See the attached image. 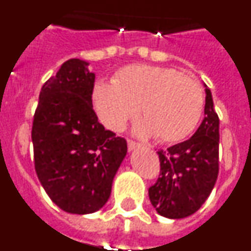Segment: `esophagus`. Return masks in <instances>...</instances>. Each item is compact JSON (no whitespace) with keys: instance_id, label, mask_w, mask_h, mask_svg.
Wrapping results in <instances>:
<instances>
[{"instance_id":"1","label":"esophagus","mask_w":251,"mask_h":251,"mask_svg":"<svg viewBox=\"0 0 251 251\" xmlns=\"http://www.w3.org/2000/svg\"><path fill=\"white\" fill-rule=\"evenodd\" d=\"M127 143H128V150H129V151L136 150V148H138L139 146H141L139 143H137L136 141H132V139H128Z\"/></svg>"}]
</instances>
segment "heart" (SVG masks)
<instances>
[{
	"label": "heart",
	"mask_w": 251,
	"mask_h": 251,
	"mask_svg": "<svg viewBox=\"0 0 251 251\" xmlns=\"http://www.w3.org/2000/svg\"><path fill=\"white\" fill-rule=\"evenodd\" d=\"M93 101L106 127L123 129L129 119L141 117L136 132L153 134L161 143L187 138L202 117L205 97L201 85L178 70L150 65L121 69L113 81H98Z\"/></svg>",
	"instance_id": "heart-1"
}]
</instances>
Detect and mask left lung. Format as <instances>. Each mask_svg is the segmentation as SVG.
Here are the masks:
<instances>
[{
  "label": "left lung",
  "mask_w": 251,
  "mask_h": 251,
  "mask_svg": "<svg viewBox=\"0 0 251 251\" xmlns=\"http://www.w3.org/2000/svg\"><path fill=\"white\" fill-rule=\"evenodd\" d=\"M219 115L206 89L205 118L190 139L159 150V176L148 188L157 212L168 219H183L203 205L219 175Z\"/></svg>",
  "instance_id": "8db88e82"
}]
</instances>
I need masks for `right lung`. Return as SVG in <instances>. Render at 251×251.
Returning <instances> with one entry per match:
<instances>
[{"instance_id": "right-lung-1", "label": "right lung", "mask_w": 251, "mask_h": 251, "mask_svg": "<svg viewBox=\"0 0 251 251\" xmlns=\"http://www.w3.org/2000/svg\"><path fill=\"white\" fill-rule=\"evenodd\" d=\"M70 59L43 85L32 123L36 175L52 202L92 214L108 201L127 141L106 130L93 109L95 75Z\"/></svg>"}]
</instances>
